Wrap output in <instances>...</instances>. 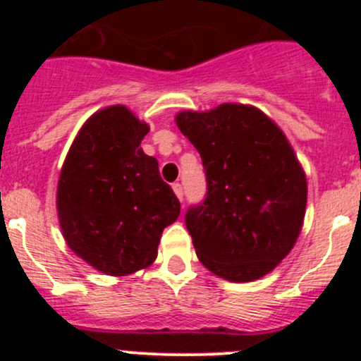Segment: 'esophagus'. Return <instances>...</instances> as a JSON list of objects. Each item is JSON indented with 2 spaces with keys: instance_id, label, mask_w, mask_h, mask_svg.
I'll list each match as a JSON object with an SVG mask.
<instances>
[{
  "instance_id": "obj_1",
  "label": "esophagus",
  "mask_w": 361,
  "mask_h": 361,
  "mask_svg": "<svg viewBox=\"0 0 361 361\" xmlns=\"http://www.w3.org/2000/svg\"><path fill=\"white\" fill-rule=\"evenodd\" d=\"M173 190L174 194H176V197L180 199V201H183V187H181L180 183H173Z\"/></svg>"
}]
</instances>
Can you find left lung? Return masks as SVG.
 <instances>
[{"instance_id": "1", "label": "left lung", "mask_w": 361, "mask_h": 361, "mask_svg": "<svg viewBox=\"0 0 361 361\" xmlns=\"http://www.w3.org/2000/svg\"><path fill=\"white\" fill-rule=\"evenodd\" d=\"M176 123L206 173V197L185 213L199 260L228 281L262 278L290 253L304 221L307 181L288 140L245 104L183 111Z\"/></svg>"}]
</instances>
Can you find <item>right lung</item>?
<instances>
[{
	"instance_id": "right-lung-1",
	"label": "right lung",
	"mask_w": 361,
	"mask_h": 361,
	"mask_svg": "<svg viewBox=\"0 0 361 361\" xmlns=\"http://www.w3.org/2000/svg\"><path fill=\"white\" fill-rule=\"evenodd\" d=\"M150 127L126 106L94 113L61 171L57 211L68 246L97 271L126 276L157 258L162 231L180 201L141 150Z\"/></svg>"
}]
</instances>
